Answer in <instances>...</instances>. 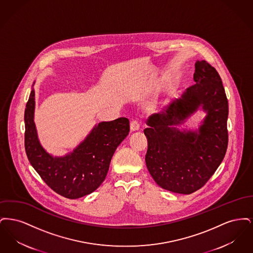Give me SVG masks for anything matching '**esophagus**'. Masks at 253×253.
Returning <instances> with one entry per match:
<instances>
[{
	"label": "esophagus",
	"mask_w": 253,
	"mask_h": 253,
	"mask_svg": "<svg viewBox=\"0 0 253 253\" xmlns=\"http://www.w3.org/2000/svg\"><path fill=\"white\" fill-rule=\"evenodd\" d=\"M130 128H131V131H132V132L138 131L139 128H140V125H139L137 121H132L131 124H130Z\"/></svg>",
	"instance_id": "esophagus-1"
}]
</instances>
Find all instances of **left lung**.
I'll list each match as a JSON object with an SVG mask.
<instances>
[{
  "label": "left lung",
  "instance_id": "1",
  "mask_svg": "<svg viewBox=\"0 0 253 253\" xmlns=\"http://www.w3.org/2000/svg\"><path fill=\"white\" fill-rule=\"evenodd\" d=\"M194 84L161 114L149 118L146 166L161 188L190 194L202 188L223 161L228 148V98L222 80L206 60L195 62ZM201 107L207 113L198 130H179Z\"/></svg>",
  "mask_w": 253,
  "mask_h": 253
}]
</instances>
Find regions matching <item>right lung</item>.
<instances>
[{
  "mask_svg": "<svg viewBox=\"0 0 253 253\" xmlns=\"http://www.w3.org/2000/svg\"><path fill=\"white\" fill-rule=\"evenodd\" d=\"M35 91L32 89L24 111L26 156L49 187L61 196L77 199L96 191L108 172L112 157L130 132L126 118L96 125L72 153L53 157L40 143L34 122Z\"/></svg>",
  "mask_w": 253,
  "mask_h": 253,
  "instance_id": "add662e5",
  "label": "right lung"
}]
</instances>
